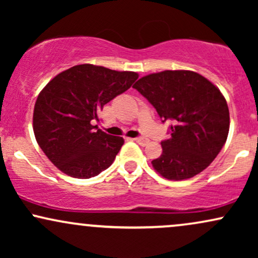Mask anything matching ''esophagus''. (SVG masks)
<instances>
[{
	"mask_svg": "<svg viewBox=\"0 0 258 258\" xmlns=\"http://www.w3.org/2000/svg\"><path fill=\"white\" fill-rule=\"evenodd\" d=\"M133 141L137 142L138 144H141V146H146L148 143V139L144 138V137H137V138H133Z\"/></svg>",
	"mask_w": 258,
	"mask_h": 258,
	"instance_id": "1",
	"label": "esophagus"
}]
</instances>
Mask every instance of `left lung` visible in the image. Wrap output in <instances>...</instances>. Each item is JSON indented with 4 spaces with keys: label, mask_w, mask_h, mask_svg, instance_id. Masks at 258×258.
<instances>
[{
    "label": "left lung",
    "mask_w": 258,
    "mask_h": 258,
    "mask_svg": "<svg viewBox=\"0 0 258 258\" xmlns=\"http://www.w3.org/2000/svg\"><path fill=\"white\" fill-rule=\"evenodd\" d=\"M161 117L172 121L171 137L161 142L154 170L170 180L200 173L214 161L229 132V109L221 91L200 74L165 70L139 79L133 86Z\"/></svg>",
    "instance_id": "8db88e82"
}]
</instances>
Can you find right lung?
Returning <instances> with one entry per match:
<instances>
[{"instance_id":"obj_1","label":"right lung","mask_w":258,"mask_h":258,"mask_svg":"<svg viewBox=\"0 0 258 258\" xmlns=\"http://www.w3.org/2000/svg\"><path fill=\"white\" fill-rule=\"evenodd\" d=\"M137 79V73L81 64L46 85L35 103L32 125L38 146L53 165L82 179L110 166L123 138L106 135L92 122L99 121L103 106Z\"/></svg>"}]
</instances>
